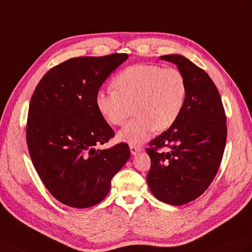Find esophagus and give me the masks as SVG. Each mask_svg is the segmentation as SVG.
<instances>
[{
    "instance_id": "esophagus-1",
    "label": "esophagus",
    "mask_w": 252,
    "mask_h": 252,
    "mask_svg": "<svg viewBox=\"0 0 252 252\" xmlns=\"http://www.w3.org/2000/svg\"><path fill=\"white\" fill-rule=\"evenodd\" d=\"M130 150H131V154L133 156H136L138 153L143 150V148L140 147V146H135V145H130Z\"/></svg>"
}]
</instances>
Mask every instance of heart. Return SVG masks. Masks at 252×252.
<instances>
[{
  "instance_id": "heart-1",
  "label": "heart",
  "mask_w": 252,
  "mask_h": 252,
  "mask_svg": "<svg viewBox=\"0 0 252 252\" xmlns=\"http://www.w3.org/2000/svg\"><path fill=\"white\" fill-rule=\"evenodd\" d=\"M115 91H99L95 103L108 124L124 125L117 134L120 142L142 145L156 130L164 131L177 121L185 107L187 81L177 68L158 64H135L121 71L113 80Z\"/></svg>"
}]
</instances>
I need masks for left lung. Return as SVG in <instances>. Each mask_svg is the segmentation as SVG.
Listing matches in <instances>:
<instances>
[{
  "label": "left lung",
  "mask_w": 252,
  "mask_h": 252,
  "mask_svg": "<svg viewBox=\"0 0 252 252\" xmlns=\"http://www.w3.org/2000/svg\"><path fill=\"white\" fill-rule=\"evenodd\" d=\"M176 64L188 87L177 121L151 142L147 183L156 198L184 205L202 195L218 172L226 142V117L208 74L180 55L161 56ZM166 147V152L158 149Z\"/></svg>",
  "instance_id": "8db88e82"
}]
</instances>
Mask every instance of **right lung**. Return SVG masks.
Segmentation results:
<instances>
[{"mask_svg": "<svg viewBox=\"0 0 252 252\" xmlns=\"http://www.w3.org/2000/svg\"><path fill=\"white\" fill-rule=\"evenodd\" d=\"M126 59V54L73 58L49 69L31 97L27 124L31 160L46 188L69 207L103 201L130 158L126 143L95 148L115 136L96 107V94Z\"/></svg>", "mask_w": 252, "mask_h": 252, "instance_id": "1", "label": "right lung"}]
</instances>
